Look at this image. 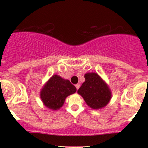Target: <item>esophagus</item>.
<instances>
[{"label": "esophagus", "mask_w": 148, "mask_h": 148, "mask_svg": "<svg viewBox=\"0 0 148 148\" xmlns=\"http://www.w3.org/2000/svg\"><path fill=\"white\" fill-rule=\"evenodd\" d=\"M76 88H77V89H79V88L80 87V84H77L75 85Z\"/></svg>", "instance_id": "34e87169"}]
</instances>
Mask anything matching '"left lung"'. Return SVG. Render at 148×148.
I'll list each match as a JSON object with an SVG mask.
<instances>
[{
  "mask_svg": "<svg viewBox=\"0 0 148 148\" xmlns=\"http://www.w3.org/2000/svg\"><path fill=\"white\" fill-rule=\"evenodd\" d=\"M85 82L77 91L89 107L93 110L104 108L112 98V92L108 84L95 72L84 74Z\"/></svg>",
  "mask_w": 148,
  "mask_h": 148,
  "instance_id": "1",
  "label": "left lung"
}]
</instances>
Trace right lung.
I'll return each mask as SVG.
<instances>
[{"label": "right lung", "instance_id": "1", "mask_svg": "<svg viewBox=\"0 0 148 148\" xmlns=\"http://www.w3.org/2000/svg\"><path fill=\"white\" fill-rule=\"evenodd\" d=\"M77 92V88L69 80L59 75H53L43 86L40 97L47 108L57 110L64 105L66 98Z\"/></svg>", "mask_w": 148, "mask_h": 148}]
</instances>
